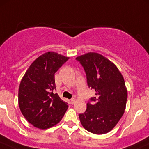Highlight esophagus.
<instances>
[{
	"label": "esophagus",
	"mask_w": 149,
	"mask_h": 149,
	"mask_svg": "<svg viewBox=\"0 0 149 149\" xmlns=\"http://www.w3.org/2000/svg\"><path fill=\"white\" fill-rule=\"evenodd\" d=\"M75 102H76V100H75L74 98H73L70 100V104H73L75 103Z\"/></svg>",
	"instance_id": "34e87169"
}]
</instances>
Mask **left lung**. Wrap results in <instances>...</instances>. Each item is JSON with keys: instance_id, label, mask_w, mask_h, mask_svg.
<instances>
[{"instance_id": "1", "label": "left lung", "mask_w": 149, "mask_h": 149, "mask_svg": "<svg viewBox=\"0 0 149 149\" xmlns=\"http://www.w3.org/2000/svg\"><path fill=\"white\" fill-rule=\"evenodd\" d=\"M83 66L88 88L95 97L79 115L83 127L90 133L104 134L110 131L124 114L127 98L124 79L116 65L97 52H88L76 58Z\"/></svg>"}]
</instances>
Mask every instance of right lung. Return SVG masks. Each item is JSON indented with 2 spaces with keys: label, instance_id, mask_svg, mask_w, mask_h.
Here are the masks:
<instances>
[{
  "label": "right lung",
  "instance_id": "obj_1",
  "mask_svg": "<svg viewBox=\"0 0 149 149\" xmlns=\"http://www.w3.org/2000/svg\"><path fill=\"white\" fill-rule=\"evenodd\" d=\"M69 59L55 52L37 58L22 78L19 88V105L29 123L47 129L62 120L68 107L55 93V73Z\"/></svg>",
  "mask_w": 149,
  "mask_h": 149
}]
</instances>
